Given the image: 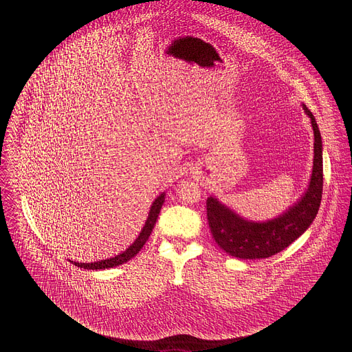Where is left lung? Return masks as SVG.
Masks as SVG:
<instances>
[{
	"label": "left lung",
	"instance_id": "1",
	"mask_svg": "<svg viewBox=\"0 0 352 352\" xmlns=\"http://www.w3.org/2000/svg\"><path fill=\"white\" fill-rule=\"evenodd\" d=\"M304 110L314 126L315 159L309 188L295 206L272 221L258 224L242 220L212 196L206 200L212 235L228 255L238 259L270 258L302 235L316 217L323 192L322 136L311 110L307 106H304Z\"/></svg>",
	"mask_w": 352,
	"mask_h": 352
}]
</instances>
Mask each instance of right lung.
Segmentation results:
<instances>
[{
  "label": "right lung",
  "mask_w": 352,
  "mask_h": 352,
  "mask_svg": "<svg viewBox=\"0 0 352 352\" xmlns=\"http://www.w3.org/2000/svg\"><path fill=\"white\" fill-rule=\"evenodd\" d=\"M164 204V193H162L155 202L152 205V209H150V213H148V217H147V221L142 230V232L139 234V236L136 238V241L125 250L124 254H120L117 255L116 258H111V259H107V261H100V262H94V263H78V262H74L75 266L80 267V269H87V270H100V269H109V267H114V266H118V265H122L125 262H128L129 259H132L139 250L142 249V246L144 245V242L147 241V238L150 236V234H152L153 231V227L156 224V220L159 217V213L162 210V206Z\"/></svg>",
  "instance_id": "add662e5"
}]
</instances>
